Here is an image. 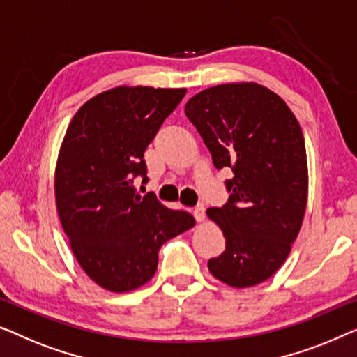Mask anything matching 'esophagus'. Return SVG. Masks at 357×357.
Instances as JSON below:
<instances>
[{
  "instance_id": "esophagus-1",
  "label": "esophagus",
  "mask_w": 357,
  "mask_h": 357,
  "mask_svg": "<svg viewBox=\"0 0 357 357\" xmlns=\"http://www.w3.org/2000/svg\"><path fill=\"white\" fill-rule=\"evenodd\" d=\"M192 215H194L195 222H199V223L204 222V220H205V208H204V205L202 204L197 205V207L192 210Z\"/></svg>"
}]
</instances>
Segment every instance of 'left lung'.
Wrapping results in <instances>:
<instances>
[{"label": "left lung", "instance_id": "1", "mask_svg": "<svg viewBox=\"0 0 357 357\" xmlns=\"http://www.w3.org/2000/svg\"><path fill=\"white\" fill-rule=\"evenodd\" d=\"M213 165L231 168L228 202L208 208L227 241L208 260L215 278L250 288L284 264L307 205L309 173L304 135L284 100L257 82L222 84L185 103Z\"/></svg>", "mask_w": 357, "mask_h": 357}]
</instances>
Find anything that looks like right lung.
<instances>
[{
  "label": "right lung",
  "instance_id": "obj_1",
  "mask_svg": "<svg viewBox=\"0 0 357 357\" xmlns=\"http://www.w3.org/2000/svg\"><path fill=\"white\" fill-rule=\"evenodd\" d=\"M185 89L119 85L87 100L69 123L54 169L59 222L87 277L128 293L157 272L158 249L195 225L155 195L135 194L144 152Z\"/></svg>",
  "mask_w": 357,
  "mask_h": 357
}]
</instances>
